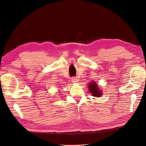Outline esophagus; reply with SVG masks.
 <instances>
[{
    "label": "esophagus",
    "instance_id": "obj_1",
    "mask_svg": "<svg viewBox=\"0 0 146 146\" xmlns=\"http://www.w3.org/2000/svg\"><path fill=\"white\" fill-rule=\"evenodd\" d=\"M71 80L73 83H77L78 82V79L77 77H72Z\"/></svg>",
    "mask_w": 146,
    "mask_h": 146
}]
</instances>
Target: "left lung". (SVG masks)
<instances>
[{
	"mask_svg": "<svg viewBox=\"0 0 146 146\" xmlns=\"http://www.w3.org/2000/svg\"><path fill=\"white\" fill-rule=\"evenodd\" d=\"M88 88H89V91L92 94V96H93L94 97L100 98L102 94V91L99 90L98 84L96 83V82H91L88 85Z\"/></svg>",
	"mask_w": 146,
	"mask_h": 146,
	"instance_id": "8db88e82",
	"label": "left lung"
}]
</instances>
